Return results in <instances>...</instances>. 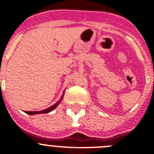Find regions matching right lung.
I'll return each mask as SVG.
<instances>
[{
	"label": "right lung",
	"instance_id": "add662e5",
	"mask_svg": "<svg viewBox=\"0 0 154 154\" xmlns=\"http://www.w3.org/2000/svg\"><path fill=\"white\" fill-rule=\"evenodd\" d=\"M63 96H64V94L62 95V98H61L59 101L57 102V103H55V105H53V106H50L49 108L46 109L42 110V111H38V112H31V111H25V112H26V113H28V114H29V115H35V114H41V113H48V112H51V111H52L53 109H55L56 108L57 106H58V104L60 103V102L62 101V99H63Z\"/></svg>",
	"mask_w": 154,
	"mask_h": 154
}]
</instances>
